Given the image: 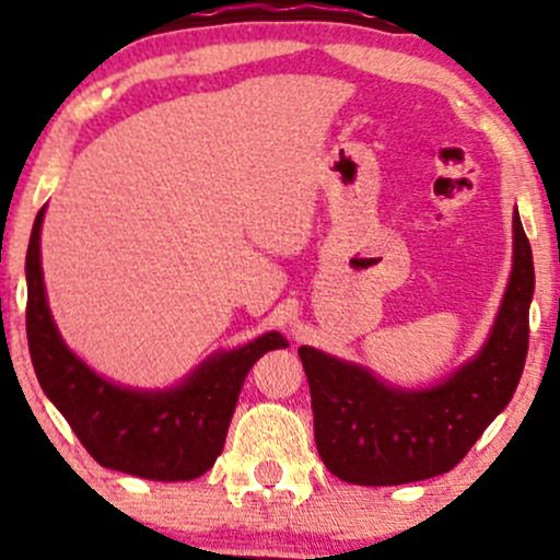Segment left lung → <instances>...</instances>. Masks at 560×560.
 Masks as SVG:
<instances>
[{
  "instance_id": "1",
  "label": "left lung",
  "mask_w": 560,
  "mask_h": 560,
  "mask_svg": "<svg viewBox=\"0 0 560 560\" xmlns=\"http://www.w3.org/2000/svg\"><path fill=\"white\" fill-rule=\"evenodd\" d=\"M535 262L513 213V271L485 347L429 389L389 387L369 369L300 347L313 434L326 468L350 485L389 487L447 474L511 402L529 347Z\"/></svg>"
}]
</instances>
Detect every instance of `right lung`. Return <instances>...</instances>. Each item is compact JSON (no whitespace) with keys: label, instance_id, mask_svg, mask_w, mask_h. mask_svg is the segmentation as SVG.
<instances>
[{"label":"right lung","instance_id":"1","mask_svg":"<svg viewBox=\"0 0 560 560\" xmlns=\"http://www.w3.org/2000/svg\"><path fill=\"white\" fill-rule=\"evenodd\" d=\"M42 221L44 210H38L25 255V334L44 395L100 466L152 481L202 477L226 442L244 376L262 352L287 347V339L268 331L255 342L218 352L173 389L118 387L75 358L57 331L38 258Z\"/></svg>","mask_w":560,"mask_h":560}]
</instances>
